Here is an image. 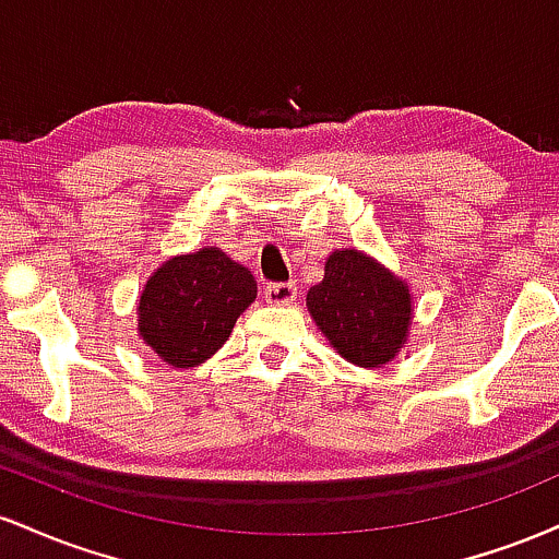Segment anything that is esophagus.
I'll use <instances>...</instances> for the list:
<instances>
[{
	"label": "esophagus",
	"mask_w": 559,
	"mask_h": 559,
	"mask_svg": "<svg viewBox=\"0 0 559 559\" xmlns=\"http://www.w3.org/2000/svg\"><path fill=\"white\" fill-rule=\"evenodd\" d=\"M262 297H265L267 305H288V301L297 299V284H292V281L267 284L262 288Z\"/></svg>",
	"instance_id": "34e87169"
}]
</instances>
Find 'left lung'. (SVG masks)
Returning a JSON list of instances; mask_svg holds the SVG:
<instances>
[{
	"mask_svg": "<svg viewBox=\"0 0 559 559\" xmlns=\"http://www.w3.org/2000/svg\"><path fill=\"white\" fill-rule=\"evenodd\" d=\"M307 310L338 355L360 368H381L400 352L409 329V292L400 278L355 249H336Z\"/></svg>",
	"mask_w": 559,
	"mask_h": 559,
	"instance_id": "1",
	"label": "left lung"
}]
</instances>
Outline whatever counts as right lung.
<instances>
[{"label": "right lung", "instance_id": "1", "mask_svg": "<svg viewBox=\"0 0 559 559\" xmlns=\"http://www.w3.org/2000/svg\"><path fill=\"white\" fill-rule=\"evenodd\" d=\"M258 297L247 267L221 249L165 262L139 299V333L159 360L194 368L228 342L236 318Z\"/></svg>", "mask_w": 559, "mask_h": 559}]
</instances>
